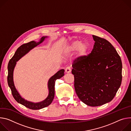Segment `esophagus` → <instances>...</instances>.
Instances as JSON below:
<instances>
[{"label": "esophagus", "instance_id": "obj_1", "mask_svg": "<svg viewBox=\"0 0 131 131\" xmlns=\"http://www.w3.org/2000/svg\"><path fill=\"white\" fill-rule=\"evenodd\" d=\"M65 71H66V73H70L71 71V70L70 67H67L66 68Z\"/></svg>", "mask_w": 131, "mask_h": 131}]
</instances>
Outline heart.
Returning a JSON list of instances; mask_svg holds the SVG:
<instances>
[{
    "label": "heart",
    "mask_w": 131,
    "mask_h": 131,
    "mask_svg": "<svg viewBox=\"0 0 131 131\" xmlns=\"http://www.w3.org/2000/svg\"><path fill=\"white\" fill-rule=\"evenodd\" d=\"M90 48V43L88 41L75 40L66 45L63 48V52L66 55L68 56L77 51L78 57L82 58L87 54Z\"/></svg>",
    "instance_id": "obj_1"
}]
</instances>
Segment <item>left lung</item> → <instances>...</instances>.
<instances>
[{"mask_svg": "<svg viewBox=\"0 0 131 131\" xmlns=\"http://www.w3.org/2000/svg\"><path fill=\"white\" fill-rule=\"evenodd\" d=\"M93 49L88 56L72 64L74 89L86 105L96 107L111 101L122 82L121 58L111 43L93 35Z\"/></svg>", "mask_w": 131, "mask_h": 131, "instance_id": "left-lung-1", "label": "left lung"}]
</instances>
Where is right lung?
<instances>
[{"label":"right lung","mask_w":131,"mask_h":131,"mask_svg":"<svg viewBox=\"0 0 131 131\" xmlns=\"http://www.w3.org/2000/svg\"><path fill=\"white\" fill-rule=\"evenodd\" d=\"M47 37L48 36H43L40 39L39 41L36 42L33 40L21 45L17 49L14 56L10 60L8 66V84L9 88L11 89V93L14 98L15 99V100L18 103L32 110L40 109L46 107L51 104L54 96V85L56 80L57 79H60L61 78L63 77L64 74V70L61 69L59 71H58L54 75H53L49 79L48 82L49 94L47 97L43 101L36 103L27 101L21 96L17 89H16V87L14 84L13 71L18 61H19L23 56L28 53L31 50L39 45L40 43H41L45 39V38Z\"/></svg>","instance_id":"1"}]
</instances>
